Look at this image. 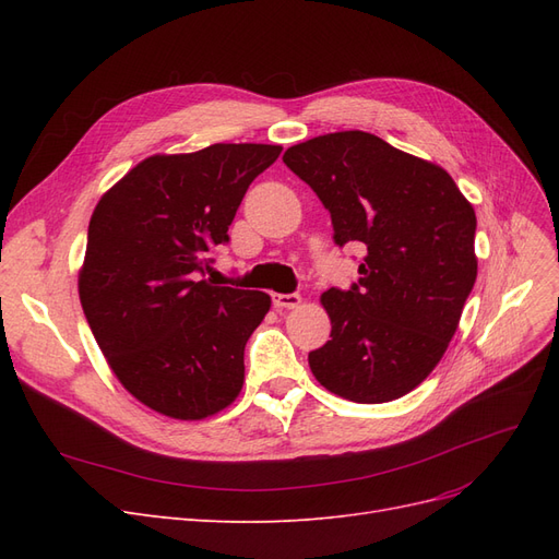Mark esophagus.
Wrapping results in <instances>:
<instances>
[{
  "mask_svg": "<svg viewBox=\"0 0 559 559\" xmlns=\"http://www.w3.org/2000/svg\"><path fill=\"white\" fill-rule=\"evenodd\" d=\"M300 300L302 298L298 294H275L273 296V306L277 310H289V308H298Z\"/></svg>",
  "mask_w": 559,
  "mask_h": 559,
  "instance_id": "1",
  "label": "esophagus"
}]
</instances>
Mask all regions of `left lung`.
Instances as JSON below:
<instances>
[{"label":"left lung","instance_id":"8db88e82","mask_svg":"<svg viewBox=\"0 0 559 559\" xmlns=\"http://www.w3.org/2000/svg\"><path fill=\"white\" fill-rule=\"evenodd\" d=\"M331 214L333 240L361 242L359 282L329 289L331 341L312 376L354 403L401 399L448 349L478 275L476 212L433 163L370 132L319 134L282 158Z\"/></svg>","mask_w":559,"mask_h":559}]
</instances>
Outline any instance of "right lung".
<instances>
[{
	"label": "right lung",
	"instance_id": "right-lung-1",
	"mask_svg": "<svg viewBox=\"0 0 559 559\" xmlns=\"http://www.w3.org/2000/svg\"><path fill=\"white\" fill-rule=\"evenodd\" d=\"M275 144H212L151 156L91 216L79 298L114 376L151 411L210 417L245 382V345L270 310L263 292L214 286L210 253Z\"/></svg>",
	"mask_w": 559,
	"mask_h": 559
}]
</instances>
